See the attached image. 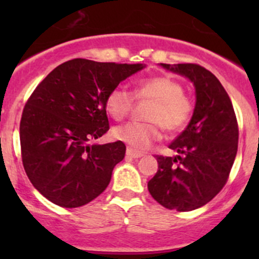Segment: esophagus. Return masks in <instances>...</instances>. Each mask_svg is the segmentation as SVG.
Wrapping results in <instances>:
<instances>
[{"label": "esophagus", "instance_id": "esophagus-1", "mask_svg": "<svg viewBox=\"0 0 259 259\" xmlns=\"http://www.w3.org/2000/svg\"><path fill=\"white\" fill-rule=\"evenodd\" d=\"M126 155H127V156H130V158L138 159V158H142V156L144 155V154L140 153V151H135V150H133L132 148H127V149H126Z\"/></svg>", "mask_w": 259, "mask_h": 259}]
</instances>
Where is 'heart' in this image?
<instances>
[{"instance_id":"heart-1","label":"heart","mask_w":259,"mask_h":259,"mask_svg":"<svg viewBox=\"0 0 259 259\" xmlns=\"http://www.w3.org/2000/svg\"><path fill=\"white\" fill-rule=\"evenodd\" d=\"M182 83L166 76L150 77L140 81L134 90L139 100H150L146 119L149 122L130 121L113 130L115 139L125 143L135 150H143L160 139V125L169 133L183 129L193 114V104L184 95ZM133 95L122 88H115L108 94L105 109L115 120H121L130 113Z\"/></svg>"}]
</instances>
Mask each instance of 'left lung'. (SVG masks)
I'll list each match as a JSON object with an SVG mask.
<instances>
[{
    "label": "left lung",
    "mask_w": 259,
    "mask_h": 259,
    "mask_svg": "<svg viewBox=\"0 0 259 259\" xmlns=\"http://www.w3.org/2000/svg\"><path fill=\"white\" fill-rule=\"evenodd\" d=\"M160 65L192 81L197 100L188 126L169 145L178 155H156L159 169L148 189L168 209L194 210L226 185L238 149V122L228 94L210 71L197 64Z\"/></svg>",
    "instance_id": "obj_1"
}]
</instances>
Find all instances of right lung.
Here are the masks:
<instances>
[{
	"label": "right lung",
	"mask_w": 259,
	"mask_h": 259,
	"mask_svg": "<svg viewBox=\"0 0 259 259\" xmlns=\"http://www.w3.org/2000/svg\"><path fill=\"white\" fill-rule=\"evenodd\" d=\"M143 64L74 59L59 65L28 98L20 122L22 164L33 187L54 204H88L109 185L124 159L120 140L91 144L109 130L105 100Z\"/></svg>",
	"instance_id": "obj_1"
}]
</instances>
